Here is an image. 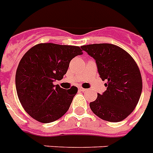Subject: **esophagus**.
Listing matches in <instances>:
<instances>
[{"mask_svg": "<svg viewBox=\"0 0 153 153\" xmlns=\"http://www.w3.org/2000/svg\"><path fill=\"white\" fill-rule=\"evenodd\" d=\"M79 90H81V91H82V92H85V91H86V90H87V89H85V88L79 87Z\"/></svg>", "mask_w": 153, "mask_h": 153, "instance_id": "1", "label": "esophagus"}]
</instances>
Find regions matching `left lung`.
Wrapping results in <instances>:
<instances>
[{
  "instance_id": "obj_1",
  "label": "left lung",
  "mask_w": 153,
  "mask_h": 153,
  "mask_svg": "<svg viewBox=\"0 0 153 153\" xmlns=\"http://www.w3.org/2000/svg\"><path fill=\"white\" fill-rule=\"evenodd\" d=\"M95 60L98 73L106 80V91L90 102L92 111L105 121L125 120L137 106L142 90L138 66L126 51L112 44H93L81 47Z\"/></svg>"
}]
</instances>
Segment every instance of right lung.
<instances>
[{
	"label": "right lung",
	"mask_w": 153,
	"mask_h": 153,
	"mask_svg": "<svg viewBox=\"0 0 153 153\" xmlns=\"http://www.w3.org/2000/svg\"><path fill=\"white\" fill-rule=\"evenodd\" d=\"M79 46L41 43L22 57L16 74L19 100L30 116L48 123L59 120L70 108L76 86L64 89L53 82L61 80L71 60L82 55Z\"/></svg>",
	"instance_id": "1"
}]
</instances>
